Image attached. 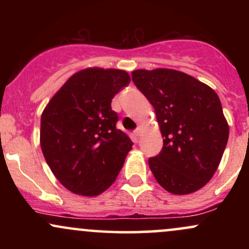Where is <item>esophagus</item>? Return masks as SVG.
Segmentation results:
<instances>
[{
  "label": "esophagus",
  "mask_w": 249,
  "mask_h": 249,
  "mask_svg": "<svg viewBox=\"0 0 249 249\" xmlns=\"http://www.w3.org/2000/svg\"><path fill=\"white\" fill-rule=\"evenodd\" d=\"M134 134H136L137 137H139V136H142V126L141 125H139L138 127L136 128V130H134Z\"/></svg>",
  "instance_id": "obj_1"
}]
</instances>
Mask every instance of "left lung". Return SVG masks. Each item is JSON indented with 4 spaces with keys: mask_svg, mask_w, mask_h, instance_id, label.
<instances>
[{
    "mask_svg": "<svg viewBox=\"0 0 249 249\" xmlns=\"http://www.w3.org/2000/svg\"><path fill=\"white\" fill-rule=\"evenodd\" d=\"M132 81L152 104L164 138L161 152L148 159L158 184L176 196L204 187L218 170L230 134L215 91L164 68L134 70Z\"/></svg>",
    "mask_w": 249,
    "mask_h": 249,
    "instance_id": "left-lung-1",
    "label": "left lung"
}]
</instances>
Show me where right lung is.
<instances>
[{
	"label": "right lung",
	"instance_id": "1",
	"mask_svg": "<svg viewBox=\"0 0 249 249\" xmlns=\"http://www.w3.org/2000/svg\"><path fill=\"white\" fill-rule=\"evenodd\" d=\"M125 70L77 71L53 96L41 117L39 144L57 180L70 192L96 196L121 172L131 139L116 128L111 102L130 83Z\"/></svg>",
	"mask_w": 249,
	"mask_h": 249
}]
</instances>
